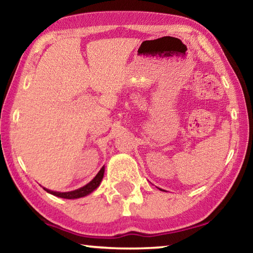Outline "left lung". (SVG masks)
Wrapping results in <instances>:
<instances>
[{"label":"left lung","mask_w":253,"mask_h":253,"mask_svg":"<svg viewBox=\"0 0 253 253\" xmlns=\"http://www.w3.org/2000/svg\"><path fill=\"white\" fill-rule=\"evenodd\" d=\"M160 190H161V188H160Z\"/></svg>","instance_id":"8db88e82"}]
</instances>
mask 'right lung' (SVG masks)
Listing matches in <instances>:
<instances>
[{"label":"right lung","mask_w":253,"mask_h":253,"mask_svg":"<svg viewBox=\"0 0 253 253\" xmlns=\"http://www.w3.org/2000/svg\"><path fill=\"white\" fill-rule=\"evenodd\" d=\"M104 173H105V168L102 166L101 169L98 172V174L93 177L90 182L88 184H85L84 186L78 188V190L71 191V192H54V191H50L48 188H44V190L48 192V193L52 194L54 196H58V198H62V199H79V198H84V196L90 194L91 192H93L96 188L99 186V184L101 182L102 177H104Z\"/></svg>","instance_id":"add662e5"}]
</instances>
